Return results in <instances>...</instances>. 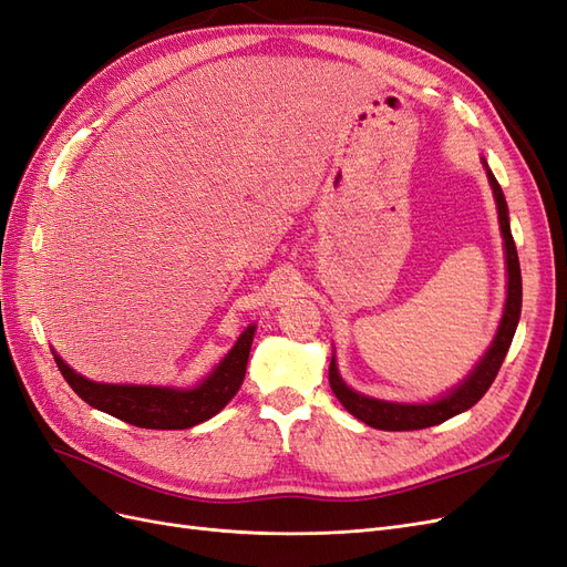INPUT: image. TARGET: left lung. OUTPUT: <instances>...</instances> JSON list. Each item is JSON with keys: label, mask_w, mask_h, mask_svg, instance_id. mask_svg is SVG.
<instances>
[{"label": "left lung", "mask_w": 567, "mask_h": 567, "mask_svg": "<svg viewBox=\"0 0 567 567\" xmlns=\"http://www.w3.org/2000/svg\"><path fill=\"white\" fill-rule=\"evenodd\" d=\"M487 179L492 184L496 210H499V225H502L504 248H506V269H508V298H506L504 317L499 323V331H496V336H494L492 348L487 350L483 362L475 367V371L468 375L466 381H463L456 390H452L447 398H442L431 404H394V402L364 398V394H359L342 383V379L338 375V369H336V359H331L329 383H331V390L338 398V402L346 406L354 419H359L371 427H379V431H421V427L444 423L447 419L461 414V411H466L473 404H477L480 398H483V394L489 390V385L496 379V373H499V369L504 364V357L511 348L513 333H516V326L520 319L523 281H520L518 250H516V244H513L511 227H508V205H506L502 186L494 179L489 167H487Z\"/></svg>", "instance_id": "obj_1"}]
</instances>
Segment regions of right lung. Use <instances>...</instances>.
I'll use <instances>...</instances> for the list:
<instances>
[{"label": "right lung", "mask_w": 567, "mask_h": 567, "mask_svg": "<svg viewBox=\"0 0 567 567\" xmlns=\"http://www.w3.org/2000/svg\"><path fill=\"white\" fill-rule=\"evenodd\" d=\"M255 326L246 329L236 340L231 352L221 359L219 367L192 390L151 388V385H104L87 381L75 373L59 354L54 362L71 385L90 406L106 411V414L151 431H184L213 419L225 409L238 392L246 375L248 354L252 346Z\"/></svg>", "instance_id": "1"}]
</instances>
